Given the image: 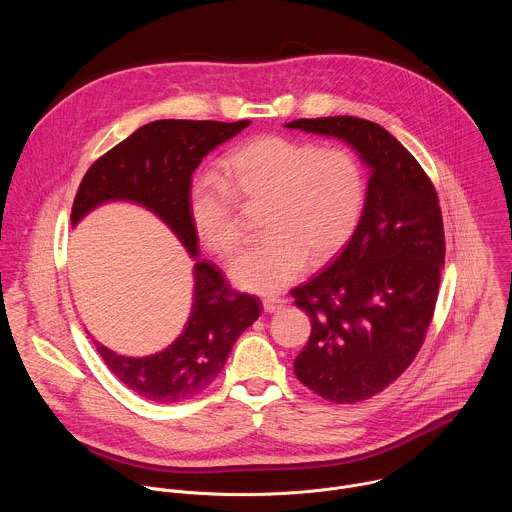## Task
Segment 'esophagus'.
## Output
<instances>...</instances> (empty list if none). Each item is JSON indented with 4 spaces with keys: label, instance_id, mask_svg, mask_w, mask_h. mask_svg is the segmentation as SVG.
<instances>
[{
    "label": "esophagus",
    "instance_id": "esophagus-1",
    "mask_svg": "<svg viewBox=\"0 0 512 512\" xmlns=\"http://www.w3.org/2000/svg\"><path fill=\"white\" fill-rule=\"evenodd\" d=\"M283 300H279V298H263V310L265 312H269V314H273V312H279L281 308H283Z\"/></svg>",
    "mask_w": 512,
    "mask_h": 512
}]
</instances>
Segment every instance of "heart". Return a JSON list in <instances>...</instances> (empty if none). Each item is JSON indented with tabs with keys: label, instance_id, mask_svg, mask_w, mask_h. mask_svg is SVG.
<instances>
[{
	"label": "heart",
	"instance_id": "b5f03b06",
	"mask_svg": "<svg viewBox=\"0 0 512 512\" xmlns=\"http://www.w3.org/2000/svg\"><path fill=\"white\" fill-rule=\"evenodd\" d=\"M241 206H263V241L231 263L237 285L275 294L296 281L306 263L334 259L367 204V176L344 148H322L285 135L257 137L223 160L221 180L202 178L190 188L188 212L200 243L218 257L241 245Z\"/></svg>",
	"mask_w": 512,
	"mask_h": 512
}]
</instances>
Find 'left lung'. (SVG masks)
I'll return each mask as SVG.
<instances>
[{
  "label": "left lung",
  "instance_id": "left-lung-1",
  "mask_svg": "<svg viewBox=\"0 0 512 512\" xmlns=\"http://www.w3.org/2000/svg\"><path fill=\"white\" fill-rule=\"evenodd\" d=\"M285 127L342 137L371 168L352 239L289 291L312 322L294 360L298 381L332 403L364 401L405 373L433 320L446 259L440 200L419 162L373 121L336 115Z\"/></svg>",
  "mask_w": 512,
  "mask_h": 512
}]
</instances>
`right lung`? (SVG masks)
Returning a JSON list of instances; mask_svg holds the SVG:
<instances>
[{
	"instance_id": "add662e5",
	"label": "right lung",
	"mask_w": 512,
	"mask_h": 512,
	"mask_svg": "<svg viewBox=\"0 0 512 512\" xmlns=\"http://www.w3.org/2000/svg\"><path fill=\"white\" fill-rule=\"evenodd\" d=\"M249 121L160 119L133 131L85 174L72 202L70 223L107 200H133L154 210L196 257L188 196L202 158L243 131ZM261 316V302L233 289L214 265L194 267V302L180 338L166 350L129 358L95 342L109 371L135 395L154 403H178L204 391L223 371L237 338Z\"/></svg>"
}]
</instances>
